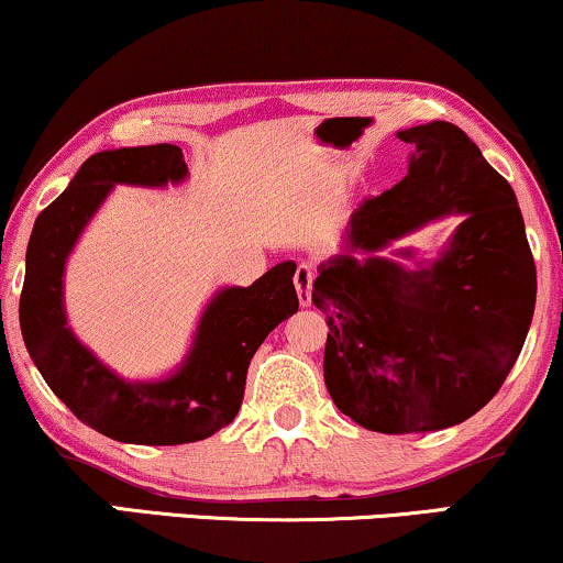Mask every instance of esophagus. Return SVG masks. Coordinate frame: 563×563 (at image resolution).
<instances>
[{"label": "esophagus", "mask_w": 563, "mask_h": 563, "mask_svg": "<svg viewBox=\"0 0 563 563\" xmlns=\"http://www.w3.org/2000/svg\"><path fill=\"white\" fill-rule=\"evenodd\" d=\"M314 267L309 265V262H298L296 273H294V283H296V290H298V301L303 306L311 303V288H314Z\"/></svg>", "instance_id": "34e87169"}]
</instances>
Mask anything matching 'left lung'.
<instances>
[{
    "label": "left lung",
    "instance_id": "left-lung-1",
    "mask_svg": "<svg viewBox=\"0 0 563 563\" xmlns=\"http://www.w3.org/2000/svg\"><path fill=\"white\" fill-rule=\"evenodd\" d=\"M397 137L412 147L408 176L358 205L347 254L319 267L311 301L330 327L324 384L338 410L368 431L421 433L467 421L499 393L538 280L515 191L478 145L450 122ZM450 211L466 218L429 271L373 257ZM364 251V263L352 257Z\"/></svg>",
    "mask_w": 563,
    "mask_h": 563
}]
</instances>
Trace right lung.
Returning a JSON list of instances; mask_svg holds the SVG:
<instances>
[{
    "instance_id": "obj_1",
    "label": "right lung",
    "mask_w": 563,
    "mask_h": 563,
    "mask_svg": "<svg viewBox=\"0 0 563 563\" xmlns=\"http://www.w3.org/2000/svg\"><path fill=\"white\" fill-rule=\"evenodd\" d=\"M187 163L176 145L119 147L90 155L69 187L35 218L20 294V330L33 364L69 410L126 444L170 446L225 429L244 400L252 355L283 319L298 311L294 262L267 269L249 288H225L197 327L195 347L163 382H124L75 340L62 309L67 254L113 184L166 187Z\"/></svg>"
}]
</instances>
